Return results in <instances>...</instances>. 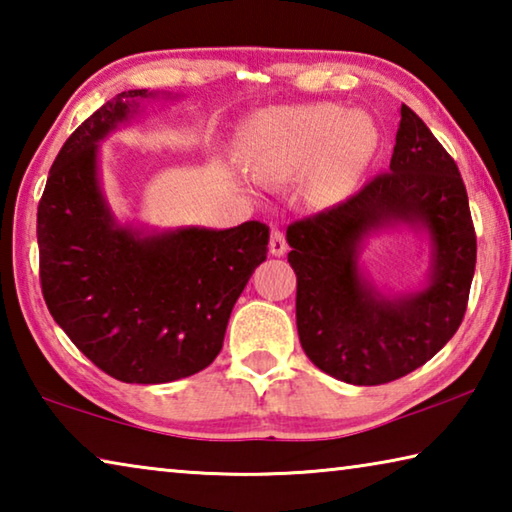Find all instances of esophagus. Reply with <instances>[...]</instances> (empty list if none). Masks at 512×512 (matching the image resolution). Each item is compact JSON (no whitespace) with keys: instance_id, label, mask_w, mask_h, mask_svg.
I'll use <instances>...</instances> for the list:
<instances>
[{"instance_id":"obj_1","label":"esophagus","mask_w":512,"mask_h":512,"mask_svg":"<svg viewBox=\"0 0 512 512\" xmlns=\"http://www.w3.org/2000/svg\"><path fill=\"white\" fill-rule=\"evenodd\" d=\"M287 239H284V232L273 228L271 230V241H268V250H271V255L275 257H282L284 253H287Z\"/></svg>"}]
</instances>
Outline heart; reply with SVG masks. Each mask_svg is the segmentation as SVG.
Masks as SVG:
<instances>
[{
    "mask_svg": "<svg viewBox=\"0 0 512 512\" xmlns=\"http://www.w3.org/2000/svg\"><path fill=\"white\" fill-rule=\"evenodd\" d=\"M379 144L375 121L336 103H300L259 112L241 135V158L257 178L291 183L305 177V196L336 205L359 185Z\"/></svg>",
    "mask_w": 512,
    "mask_h": 512,
    "instance_id": "b5f03b06",
    "label": "heart"
}]
</instances>
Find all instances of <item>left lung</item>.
<instances>
[{
  "mask_svg": "<svg viewBox=\"0 0 512 512\" xmlns=\"http://www.w3.org/2000/svg\"><path fill=\"white\" fill-rule=\"evenodd\" d=\"M400 115L391 169L287 228L302 350L354 386L388 384L443 350L474 277L476 235L456 162L409 106ZM393 224L424 229L432 241L428 287L404 297H384L358 268L362 239Z\"/></svg>",
  "mask_w": 512,
  "mask_h": 512,
  "instance_id": "left-lung-1",
  "label": "left lung"
}]
</instances>
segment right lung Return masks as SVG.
Instances as JSON below:
<instances>
[{"label": "right lung", "mask_w": 512, "mask_h": 512, "mask_svg": "<svg viewBox=\"0 0 512 512\" xmlns=\"http://www.w3.org/2000/svg\"><path fill=\"white\" fill-rule=\"evenodd\" d=\"M146 99L155 94L121 92L85 119L51 164L38 205L49 314L94 366L126 384H164L210 366L268 253L259 221L144 232L115 219L99 183V142Z\"/></svg>", "instance_id": "add662e5"}]
</instances>
